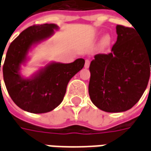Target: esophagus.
<instances>
[{
  "label": "esophagus",
  "instance_id": "obj_1",
  "mask_svg": "<svg viewBox=\"0 0 151 151\" xmlns=\"http://www.w3.org/2000/svg\"><path fill=\"white\" fill-rule=\"evenodd\" d=\"M85 67L86 69H88L89 67H90V60H86V62H85Z\"/></svg>",
  "mask_w": 151,
  "mask_h": 151
}]
</instances>
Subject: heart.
Returning <instances> with one entry per match:
<instances>
[{
	"label": "heart",
	"mask_w": 151,
	"mask_h": 151,
	"mask_svg": "<svg viewBox=\"0 0 151 151\" xmlns=\"http://www.w3.org/2000/svg\"><path fill=\"white\" fill-rule=\"evenodd\" d=\"M110 43V37L108 36V35H106L103 38V40L101 41V45L103 47H106L108 46V44Z\"/></svg>",
	"instance_id": "b5f03b06"
}]
</instances>
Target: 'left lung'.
Instances as JSON below:
<instances>
[{"label":"left lung","instance_id":"8db88e82","mask_svg":"<svg viewBox=\"0 0 151 151\" xmlns=\"http://www.w3.org/2000/svg\"><path fill=\"white\" fill-rule=\"evenodd\" d=\"M116 28L117 40L111 52L95 55L90 65V98L107 112L133 108L146 91L151 71V44L133 28Z\"/></svg>","mask_w":151,"mask_h":151}]
</instances>
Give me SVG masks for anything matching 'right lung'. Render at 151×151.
I'll use <instances>...</instances> for the list:
<instances>
[{
	"instance_id": "right-lung-1",
	"label": "right lung",
	"mask_w": 151,
	"mask_h": 151,
	"mask_svg": "<svg viewBox=\"0 0 151 151\" xmlns=\"http://www.w3.org/2000/svg\"><path fill=\"white\" fill-rule=\"evenodd\" d=\"M58 29L54 23L34 25L9 47L3 65L4 82L12 100L24 111L35 114L52 111L63 101L69 80L84 66L82 58L69 64L52 61L30 78L22 75L21 66L28 60L29 52Z\"/></svg>"
}]
</instances>
